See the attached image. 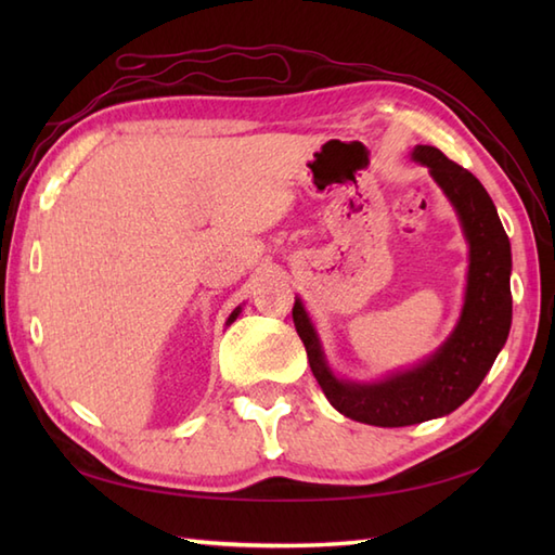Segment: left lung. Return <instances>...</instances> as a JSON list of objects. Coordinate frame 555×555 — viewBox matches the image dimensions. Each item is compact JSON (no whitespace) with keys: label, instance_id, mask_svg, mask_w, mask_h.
<instances>
[{"label":"left lung","instance_id":"8db88e82","mask_svg":"<svg viewBox=\"0 0 555 555\" xmlns=\"http://www.w3.org/2000/svg\"><path fill=\"white\" fill-rule=\"evenodd\" d=\"M410 159L429 169L453 205L469 247L465 300L451 336L408 370L374 382L340 379L328 367L320 334L302 300L296 298L293 305V322L326 400L340 415L374 427H408L443 417L463 405L485 382L508 340L513 322L511 241L485 185L431 145H417Z\"/></svg>","mask_w":555,"mask_h":555}]
</instances>
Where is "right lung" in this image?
<instances>
[{"instance_id":"obj_1","label":"right lung","mask_w":555,"mask_h":555,"mask_svg":"<svg viewBox=\"0 0 555 555\" xmlns=\"http://www.w3.org/2000/svg\"><path fill=\"white\" fill-rule=\"evenodd\" d=\"M241 314V305H238V308H235L231 314H229V322L227 324H231V322H235V317H238Z\"/></svg>"}]
</instances>
